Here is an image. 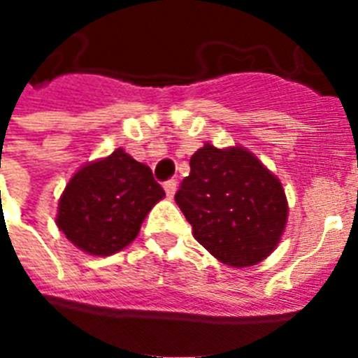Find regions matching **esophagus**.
I'll return each instance as SVG.
<instances>
[{"instance_id": "esophagus-1", "label": "esophagus", "mask_w": 358, "mask_h": 358, "mask_svg": "<svg viewBox=\"0 0 358 358\" xmlns=\"http://www.w3.org/2000/svg\"><path fill=\"white\" fill-rule=\"evenodd\" d=\"M176 189H178V182H176V180H166V182H164V192H166L169 197H174Z\"/></svg>"}]
</instances>
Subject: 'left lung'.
<instances>
[{
	"label": "left lung",
	"mask_w": 358,
	"mask_h": 358,
	"mask_svg": "<svg viewBox=\"0 0 358 358\" xmlns=\"http://www.w3.org/2000/svg\"><path fill=\"white\" fill-rule=\"evenodd\" d=\"M174 195L194 238L228 266L261 263L276 249L287 220L280 180L243 148L205 143L189 159Z\"/></svg>",
	"instance_id": "left-lung-1"
}]
</instances>
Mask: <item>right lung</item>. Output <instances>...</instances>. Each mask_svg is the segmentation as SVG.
I'll use <instances>...</instances> for the list:
<instances>
[{
	"label": "right lung",
	"instance_id": "1",
	"mask_svg": "<svg viewBox=\"0 0 358 358\" xmlns=\"http://www.w3.org/2000/svg\"><path fill=\"white\" fill-rule=\"evenodd\" d=\"M163 197L148 164L117 149L71 178L59 199L57 226L90 255H113L136 240L143 218Z\"/></svg>",
	"mask_w": 358,
	"mask_h": 358
}]
</instances>
